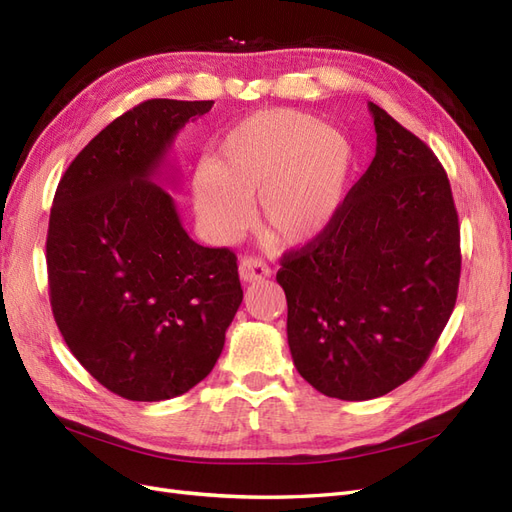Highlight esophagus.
I'll use <instances>...</instances> for the list:
<instances>
[{"label": "esophagus", "mask_w": 512, "mask_h": 512, "mask_svg": "<svg viewBox=\"0 0 512 512\" xmlns=\"http://www.w3.org/2000/svg\"><path fill=\"white\" fill-rule=\"evenodd\" d=\"M269 275H271V269L264 260H260L256 256H243L239 260V277L243 281H250V284H254V281H260Z\"/></svg>", "instance_id": "34e87169"}]
</instances>
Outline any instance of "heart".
<instances>
[{"instance_id": "obj_1", "label": "heart", "mask_w": 512, "mask_h": 512, "mask_svg": "<svg viewBox=\"0 0 512 512\" xmlns=\"http://www.w3.org/2000/svg\"><path fill=\"white\" fill-rule=\"evenodd\" d=\"M351 167L345 135L313 116L267 110L241 120L192 173V201L207 231L233 241L258 222L281 243L315 239L337 214Z\"/></svg>"}]
</instances>
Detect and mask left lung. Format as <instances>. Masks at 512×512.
<instances>
[{
	"label": "left lung",
	"mask_w": 512,
	"mask_h": 512,
	"mask_svg": "<svg viewBox=\"0 0 512 512\" xmlns=\"http://www.w3.org/2000/svg\"><path fill=\"white\" fill-rule=\"evenodd\" d=\"M377 152L324 233L281 256L298 373L339 400L385 396L426 364L460 286V220L436 154L379 105Z\"/></svg>",
	"instance_id": "obj_1"
}]
</instances>
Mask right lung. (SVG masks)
<instances>
[{"mask_svg":"<svg viewBox=\"0 0 512 512\" xmlns=\"http://www.w3.org/2000/svg\"><path fill=\"white\" fill-rule=\"evenodd\" d=\"M211 105H135L82 148L52 201V315L76 360L127 400H167L203 381L243 298L237 256L192 241L154 184L175 133Z\"/></svg>","mask_w":512,"mask_h":512,"instance_id":"obj_1","label":"right lung"}]
</instances>
